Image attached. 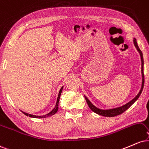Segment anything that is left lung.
<instances>
[{
  "label": "left lung",
  "instance_id": "left-lung-1",
  "mask_svg": "<svg viewBox=\"0 0 149 149\" xmlns=\"http://www.w3.org/2000/svg\"><path fill=\"white\" fill-rule=\"evenodd\" d=\"M133 42H134V46H135L136 48H137V49L138 52H139V54H140V56H141V75H142V84H141V88L140 89V91H139V93L137 94V95H136V97H134V98H133L132 100L130 101L129 102H127V104H124V105L121 106V107H117V108H114V109H99V108H97L95 106H94L93 104H92L91 102H90V100L87 98L84 95L85 97V99L86 100V102L87 104H88V105L89 107V108H90L92 110L93 112H95L96 113H97V114L100 115V116H106V117H113V116H118V115L119 114H121L122 113H123L124 111H126V110L128 109L129 107L131 105H132L133 104V103L135 102L139 98V97L140 96L141 92H142V90H143V88H144V59H143V54H142V52H141V51L140 50V49L139 48V47H138L137 45V40H136L135 38H134L133 40Z\"/></svg>",
  "mask_w": 149,
  "mask_h": 149
}]
</instances>
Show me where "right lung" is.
<instances>
[{
    "mask_svg": "<svg viewBox=\"0 0 149 149\" xmlns=\"http://www.w3.org/2000/svg\"><path fill=\"white\" fill-rule=\"evenodd\" d=\"M63 86H62V88H61L60 91H59V93H58V98H57V101H56V106L55 107H54V109L52 110L51 112H49V113H47L46 115H44V116H36V115H32V114H29V113H25V112H22L24 113V114L26 115V116H30V117H32V118H46V117H48V116H52V115L55 114L57 112L58 109V102H59V99H60V96H61V93H62V91H63Z\"/></svg>",
    "mask_w": 149,
    "mask_h": 149,
    "instance_id": "obj_1",
    "label": "right lung"
}]
</instances>
